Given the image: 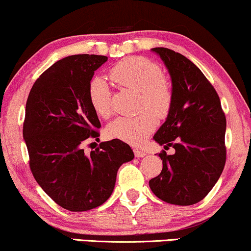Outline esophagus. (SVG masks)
<instances>
[{"label":"esophagus","mask_w":251,"mask_h":251,"mask_svg":"<svg viewBox=\"0 0 251 251\" xmlns=\"http://www.w3.org/2000/svg\"><path fill=\"white\" fill-rule=\"evenodd\" d=\"M134 155L135 157H144L147 154H146L144 151H140V149H134Z\"/></svg>","instance_id":"esophagus-1"}]
</instances>
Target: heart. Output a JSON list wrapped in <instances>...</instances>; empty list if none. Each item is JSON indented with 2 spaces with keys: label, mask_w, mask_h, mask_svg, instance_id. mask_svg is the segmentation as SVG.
Wrapping results in <instances>:
<instances>
[{
  "label": "heart",
  "mask_w": 251,
  "mask_h": 251,
  "mask_svg": "<svg viewBox=\"0 0 251 251\" xmlns=\"http://www.w3.org/2000/svg\"><path fill=\"white\" fill-rule=\"evenodd\" d=\"M110 76L120 87L139 93V110H144L136 117H120L106 127L110 138L119 139L132 145L144 140L156 126V117L168 115L173 93L162 71L156 63L141 56L124 59L111 69ZM89 102L100 118L111 116L110 90L102 77H94L88 88Z\"/></svg>",
  "instance_id": "heart-1"
}]
</instances>
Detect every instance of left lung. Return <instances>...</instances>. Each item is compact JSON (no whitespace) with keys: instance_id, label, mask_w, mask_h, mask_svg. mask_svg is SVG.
Returning <instances> with one entry per match:
<instances>
[{"instance_id":"left-lung-1","label":"left lung","mask_w":251,"mask_h":251,"mask_svg":"<svg viewBox=\"0 0 251 251\" xmlns=\"http://www.w3.org/2000/svg\"><path fill=\"white\" fill-rule=\"evenodd\" d=\"M151 52L168 69L173 93L166 122L153 139L175 153L158 154L163 168L149 188L169 204L193 205L207 196L224 170L226 117L217 91L195 63L164 47Z\"/></svg>"}]
</instances>
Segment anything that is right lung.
Here are the masks:
<instances>
[{"instance_id": "right-lung-1", "label": "right lung", "mask_w": 251, "mask_h": 251, "mask_svg": "<svg viewBox=\"0 0 251 251\" xmlns=\"http://www.w3.org/2000/svg\"><path fill=\"white\" fill-rule=\"evenodd\" d=\"M106 61L107 56L96 54L59 60L34 82L25 107L23 138L34 179L72 212L104 204L112 195L120 166L134 158L131 147L119 139L84 153V141L97 139L100 127L89 102V83Z\"/></svg>"}]
</instances>
